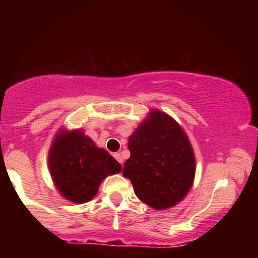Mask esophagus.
Listing matches in <instances>:
<instances>
[{
    "label": "esophagus",
    "mask_w": 258,
    "mask_h": 258,
    "mask_svg": "<svg viewBox=\"0 0 258 258\" xmlns=\"http://www.w3.org/2000/svg\"><path fill=\"white\" fill-rule=\"evenodd\" d=\"M114 158L116 159L117 162H120V164H122V158H121L120 153H115V154H114Z\"/></svg>",
    "instance_id": "obj_1"
}]
</instances>
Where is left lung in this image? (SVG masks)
I'll return each mask as SVG.
<instances>
[{"mask_svg": "<svg viewBox=\"0 0 258 258\" xmlns=\"http://www.w3.org/2000/svg\"><path fill=\"white\" fill-rule=\"evenodd\" d=\"M131 153L123 165V177L144 204L165 210L178 204L191 188L195 174L194 153L188 137L172 117L150 112L132 133Z\"/></svg>", "mask_w": 258, "mask_h": 258, "instance_id": "1", "label": "left lung"}]
</instances>
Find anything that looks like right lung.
I'll return each instance as SVG.
<instances>
[{"label":"right lung","instance_id":"1","mask_svg":"<svg viewBox=\"0 0 258 258\" xmlns=\"http://www.w3.org/2000/svg\"><path fill=\"white\" fill-rule=\"evenodd\" d=\"M48 166L60 194L76 204L90 201L106 176L121 172L119 162L82 131L60 133L55 138Z\"/></svg>","mask_w":258,"mask_h":258}]
</instances>
